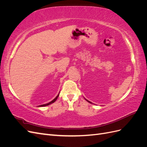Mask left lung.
Segmentation results:
<instances>
[{"mask_svg":"<svg viewBox=\"0 0 147 147\" xmlns=\"http://www.w3.org/2000/svg\"><path fill=\"white\" fill-rule=\"evenodd\" d=\"M86 101H88V102H90V103H91V102L90 101H89V100H86Z\"/></svg>","mask_w":147,"mask_h":147,"instance_id":"8db88e82","label":"left lung"}]
</instances>
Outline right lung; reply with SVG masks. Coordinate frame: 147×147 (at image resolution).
Segmentation results:
<instances>
[{"label":"right lung","instance_id":"add662e5","mask_svg":"<svg viewBox=\"0 0 147 147\" xmlns=\"http://www.w3.org/2000/svg\"><path fill=\"white\" fill-rule=\"evenodd\" d=\"M59 94L57 95L55 98L53 99L52 101H51L50 102H49V103H48V104H43V105H40L39 107H45V106H47V105H49L50 104H53V103H54V102L56 100V99H57V97H58V96H59Z\"/></svg>","mask_w":147,"mask_h":147}]
</instances>
